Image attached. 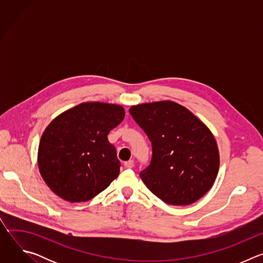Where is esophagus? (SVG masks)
<instances>
[{
  "label": "esophagus",
  "instance_id": "1",
  "mask_svg": "<svg viewBox=\"0 0 263 263\" xmlns=\"http://www.w3.org/2000/svg\"><path fill=\"white\" fill-rule=\"evenodd\" d=\"M124 165H125L126 168H132V167L134 166V161H133V160H129V161L125 162Z\"/></svg>",
  "mask_w": 263,
  "mask_h": 263
}]
</instances>
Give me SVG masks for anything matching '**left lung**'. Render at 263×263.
Here are the masks:
<instances>
[{"instance_id": "obj_1", "label": "left lung", "mask_w": 263, "mask_h": 263, "mask_svg": "<svg viewBox=\"0 0 263 263\" xmlns=\"http://www.w3.org/2000/svg\"><path fill=\"white\" fill-rule=\"evenodd\" d=\"M129 112L152 143V160L140 173L147 189L164 203L190 205L212 187L219 153L209 128L173 101L133 105Z\"/></svg>"}]
</instances>
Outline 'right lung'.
<instances>
[{
	"mask_svg": "<svg viewBox=\"0 0 263 263\" xmlns=\"http://www.w3.org/2000/svg\"><path fill=\"white\" fill-rule=\"evenodd\" d=\"M124 118L120 105L85 102L49 124L40 141L37 163L54 194L70 203L87 202L118 178L121 163L107 135Z\"/></svg>",
	"mask_w": 263,
	"mask_h": 263,
	"instance_id": "1",
	"label": "right lung"
}]
</instances>
